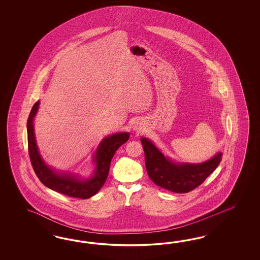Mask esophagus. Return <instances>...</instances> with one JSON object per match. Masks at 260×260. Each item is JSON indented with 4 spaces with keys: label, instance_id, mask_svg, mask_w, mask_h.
I'll list each match as a JSON object with an SVG mask.
<instances>
[{
    "label": "esophagus",
    "instance_id": "34e87169",
    "mask_svg": "<svg viewBox=\"0 0 260 260\" xmlns=\"http://www.w3.org/2000/svg\"><path fill=\"white\" fill-rule=\"evenodd\" d=\"M134 128V131H139V129H140V126H135Z\"/></svg>",
    "mask_w": 260,
    "mask_h": 260
}]
</instances>
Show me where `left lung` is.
<instances>
[{
	"label": "left lung",
	"mask_w": 260,
	"mask_h": 260,
	"mask_svg": "<svg viewBox=\"0 0 260 260\" xmlns=\"http://www.w3.org/2000/svg\"><path fill=\"white\" fill-rule=\"evenodd\" d=\"M145 164L151 181L163 189L176 193H186L201 185L220 163L222 152L202 163L175 162L150 141L141 137Z\"/></svg>",
	"instance_id": "left-lung-1"
}]
</instances>
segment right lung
Segmentation results:
<instances>
[{
  "label": "right lung",
  "mask_w": 260,
  "mask_h": 260,
  "mask_svg": "<svg viewBox=\"0 0 260 260\" xmlns=\"http://www.w3.org/2000/svg\"><path fill=\"white\" fill-rule=\"evenodd\" d=\"M40 101L33 105L27 119V142L28 153L34 172L40 181L46 187L53 189L68 197L87 199L95 196L107 180L110 172V162L115 151L126 143L129 138V134L117 133L106 136L98 145L95 150L92 161L94 170L87 178H83L78 173L56 171L47 165L40 154L39 149L34 133V118L39 110Z\"/></svg>",
  "instance_id": "add662e5"
}]
</instances>
